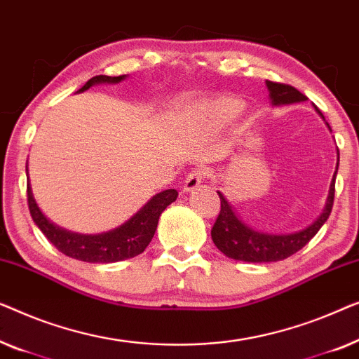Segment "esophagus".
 I'll return each instance as SVG.
<instances>
[{
	"mask_svg": "<svg viewBox=\"0 0 359 359\" xmlns=\"http://www.w3.org/2000/svg\"><path fill=\"white\" fill-rule=\"evenodd\" d=\"M205 175H206V169L205 168H196V169L191 170V172H189V175H187V177H185L184 190L185 191L195 190L196 187H198L201 182L205 180Z\"/></svg>",
	"mask_w": 359,
	"mask_h": 359,
	"instance_id": "obj_1",
	"label": "esophagus"
}]
</instances>
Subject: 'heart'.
I'll list each match as a JSON object with an SVG mask.
<instances>
[{
    "instance_id": "1",
    "label": "heart",
    "mask_w": 359,
    "mask_h": 359,
    "mask_svg": "<svg viewBox=\"0 0 359 359\" xmlns=\"http://www.w3.org/2000/svg\"><path fill=\"white\" fill-rule=\"evenodd\" d=\"M213 112L218 118L232 117L237 112V104L234 100H221L213 105Z\"/></svg>"
}]
</instances>
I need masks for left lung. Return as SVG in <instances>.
<instances>
[{"instance_id":"obj_1","label":"left lung","mask_w":359,"mask_h":359,"mask_svg":"<svg viewBox=\"0 0 359 359\" xmlns=\"http://www.w3.org/2000/svg\"><path fill=\"white\" fill-rule=\"evenodd\" d=\"M265 84L270 90L271 105L294 104L302 102V100L307 99L304 94H301L299 90L292 88L290 84L273 83V81H266ZM316 110L317 114L324 118L320 110L317 107ZM327 127H329V123H327ZM338 161H340V154H338L337 149V170ZM337 170L335 174H333L324 211H322L319 218H317L311 226H307V228L302 231L292 232V234H269V232H259L249 228V226L244 224L239 219V216L236 215L234 208H232L229 201L224 198V195L218 191L221 200V211L218 218L215 221L213 229H211V239H213L215 245L218 247L226 257H229V259L254 262V264L285 260L292 254H296L297 250H301L302 247L319 232L325 221L329 219L333 206V196H335Z\"/></svg>"}]
</instances>
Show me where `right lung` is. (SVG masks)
<instances>
[{"mask_svg":"<svg viewBox=\"0 0 359 359\" xmlns=\"http://www.w3.org/2000/svg\"><path fill=\"white\" fill-rule=\"evenodd\" d=\"M122 76H99L90 78L78 93H84L90 86L100 83H120ZM27 172V165H26ZM177 190L169 189L154 195L138 213L118 228L102 234H78V232L58 228L45 218V215L35 203L30 182L27 180V203L34 223L43 232V236L62 252L72 259L89 262V264H112V262L127 260L131 257L140 255L153 239L156 228H158L159 216L168 206L177 198Z\"/></svg>","mask_w":359,"mask_h":359,"instance_id":"1","label":"right lung"}]
</instances>
